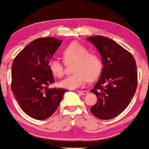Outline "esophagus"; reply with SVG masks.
<instances>
[{
    "instance_id": "esophagus-1",
    "label": "esophagus",
    "mask_w": 149,
    "mask_h": 149,
    "mask_svg": "<svg viewBox=\"0 0 149 149\" xmlns=\"http://www.w3.org/2000/svg\"><path fill=\"white\" fill-rule=\"evenodd\" d=\"M79 93V94H81V95H88V91H77Z\"/></svg>"
}]
</instances>
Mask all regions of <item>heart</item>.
Returning <instances> with one entry per match:
<instances>
[{
    "label": "heart",
    "instance_id": "1",
    "mask_svg": "<svg viewBox=\"0 0 149 149\" xmlns=\"http://www.w3.org/2000/svg\"><path fill=\"white\" fill-rule=\"evenodd\" d=\"M65 63L75 61L73 65L74 74L60 82L64 88L77 89L83 86L87 79L92 81L97 77L102 70V61L95 52H88L86 47L78 42L69 44L62 52ZM49 68L53 75L61 77L64 74L63 64L59 60L53 58L49 63Z\"/></svg>",
    "mask_w": 149,
    "mask_h": 149
}]
</instances>
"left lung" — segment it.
Listing matches in <instances>:
<instances>
[{"label":"left lung","instance_id":"left-lung-1","mask_svg":"<svg viewBox=\"0 0 149 149\" xmlns=\"http://www.w3.org/2000/svg\"><path fill=\"white\" fill-rule=\"evenodd\" d=\"M86 40L100 52L103 68L100 77L91 90L97 102L91 106L93 115L100 119L117 117L129 105L137 85V65L129 52L117 42L102 36Z\"/></svg>","mask_w":149,"mask_h":149}]
</instances>
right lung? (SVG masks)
I'll return each mask as SVG.
<instances>
[{"mask_svg":"<svg viewBox=\"0 0 149 149\" xmlns=\"http://www.w3.org/2000/svg\"><path fill=\"white\" fill-rule=\"evenodd\" d=\"M62 41L39 38L18 53L12 65V91L28 116L43 120L54 113L65 89L49 88L54 82L49 63Z\"/></svg>","mask_w":149,"mask_h":149,"instance_id":"add662e5","label":"right lung"}]
</instances>
